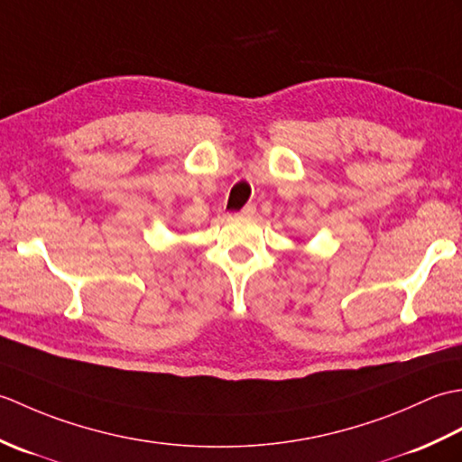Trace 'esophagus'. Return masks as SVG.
<instances>
[{
    "instance_id": "34e87169",
    "label": "esophagus",
    "mask_w": 462,
    "mask_h": 462,
    "mask_svg": "<svg viewBox=\"0 0 462 462\" xmlns=\"http://www.w3.org/2000/svg\"><path fill=\"white\" fill-rule=\"evenodd\" d=\"M254 214H256V206H244L236 216H240V218H252Z\"/></svg>"
}]
</instances>
